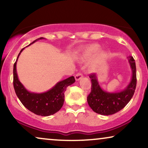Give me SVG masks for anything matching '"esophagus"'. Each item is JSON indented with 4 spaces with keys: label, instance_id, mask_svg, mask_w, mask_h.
<instances>
[{
    "label": "esophagus",
    "instance_id": "obj_1",
    "mask_svg": "<svg viewBox=\"0 0 148 148\" xmlns=\"http://www.w3.org/2000/svg\"><path fill=\"white\" fill-rule=\"evenodd\" d=\"M82 77H83V75L82 73H77L75 75V78L76 81H79L81 78Z\"/></svg>",
    "mask_w": 148,
    "mask_h": 148
}]
</instances>
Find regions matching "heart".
Masks as SVG:
<instances>
[{"label":"heart","mask_w":148,"mask_h":148,"mask_svg":"<svg viewBox=\"0 0 148 148\" xmlns=\"http://www.w3.org/2000/svg\"><path fill=\"white\" fill-rule=\"evenodd\" d=\"M99 46L96 44H92V45L87 46L82 49V58L84 60L89 59L92 57L94 54H96V58L98 60H102L104 58L106 53L104 50H99Z\"/></svg>","instance_id":"b5f03b06"}]
</instances>
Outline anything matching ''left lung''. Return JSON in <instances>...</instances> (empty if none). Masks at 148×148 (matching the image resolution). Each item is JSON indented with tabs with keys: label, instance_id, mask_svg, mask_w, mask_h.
<instances>
[{
	"label": "left lung",
	"instance_id": "8db88e82",
	"mask_svg": "<svg viewBox=\"0 0 148 148\" xmlns=\"http://www.w3.org/2000/svg\"><path fill=\"white\" fill-rule=\"evenodd\" d=\"M127 58L132 71V76L126 88L120 92H109L102 90L96 75H90L92 89L87 101L95 112L102 115L113 114L122 110L132 98L137 84L136 66L133 56H129Z\"/></svg>",
	"mask_w": 148,
	"mask_h": 148
}]
</instances>
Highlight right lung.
Here are the masks:
<instances>
[{"instance_id":"right-lung-1","label":"right lung","mask_w":148,"mask_h":148,"mask_svg":"<svg viewBox=\"0 0 148 148\" xmlns=\"http://www.w3.org/2000/svg\"><path fill=\"white\" fill-rule=\"evenodd\" d=\"M43 39L45 38L42 37L38 38L29 45L38 40ZM24 48L20 51L13 66V86L16 94L23 106L34 114L42 116L55 114L62 108L64 104V92L66 88L75 83V79L73 76L70 77L58 82L50 90L43 93H34L28 91L19 81L16 68L18 58Z\"/></svg>"}]
</instances>
